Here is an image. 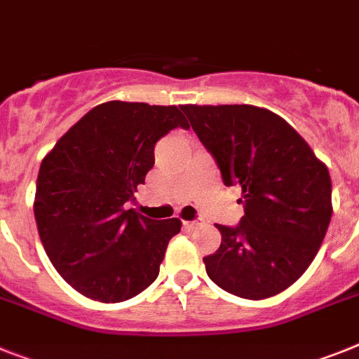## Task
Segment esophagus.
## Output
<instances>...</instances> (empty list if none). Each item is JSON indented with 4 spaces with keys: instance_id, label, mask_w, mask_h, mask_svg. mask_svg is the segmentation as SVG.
Listing matches in <instances>:
<instances>
[{
    "instance_id": "34e87169",
    "label": "esophagus",
    "mask_w": 359,
    "mask_h": 359,
    "mask_svg": "<svg viewBox=\"0 0 359 359\" xmlns=\"http://www.w3.org/2000/svg\"><path fill=\"white\" fill-rule=\"evenodd\" d=\"M204 221L203 219H195V221H186L184 226L188 228V230H195V228H198V226H203Z\"/></svg>"
}]
</instances>
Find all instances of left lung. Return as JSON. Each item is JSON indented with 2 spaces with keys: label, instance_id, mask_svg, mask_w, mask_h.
Returning <instances> with one entry per match:
<instances>
[{
  "label": "left lung",
  "instance_id": "left-lung-1",
  "mask_svg": "<svg viewBox=\"0 0 359 359\" xmlns=\"http://www.w3.org/2000/svg\"><path fill=\"white\" fill-rule=\"evenodd\" d=\"M215 158L224 186H241L245 215L215 224L221 246L204 257L217 287L264 299L305 273L332 217L327 165L287 120L255 105H180ZM189 128V126H188Z\"/></svg>",
  "mask_w": 359,
  "mask_h": 359
}]
</instances>
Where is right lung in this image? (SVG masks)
I'll return each instance as SVG.
<instances>
[{
  "instance_id": "obj_1",
  "label": "right lung",
  "mask_w": 359,
  "mask_h": 359,
  "mask_svg": "<svg viewBox=\"0 0 359 359\" xmlns=\"http://www.w3.org/2000/svg\"><path fill=\"white\" fill-rule=\"evenodd\" d=\"M188 129L177 105L105 102L41 161L34 217L53 266L76 292L102 303L131 299L156 279L179 219L155 221L126 204L155 164V144Z\"/></svg>"
}]
</instances>
